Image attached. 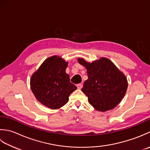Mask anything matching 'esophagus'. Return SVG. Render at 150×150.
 <instances>
[{"mask_svg": "<svg viewBox=\"0 0 150 150\" xmlns=\"http://www.w3.org/2000/svg\"><path fill=\"white\" fill-rule=\"evenodd\" d=\"M82 87H83V85H82V83H79L77 85V87L78 89H81Z\"/></svg>", "mask_w": 150, "mask_h": 150, "instance_id": "1", "label": "esophagus"}]
</instances>
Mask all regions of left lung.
<instances>
[{"label": "left lung", "mask_w": 150, "mask_h": 150, "mask_svg": "<svg viewBox=\"0 0 150 150\" xmlns=\"http://www.w3.org/2000/svg\"><path fill=\"white\" fill-rule=\"evenodd\" d=\"M78 61L87 69L88 79L81 91L88 97V103L99 111L115 108L126 93L127 80L125 75L108 58L101 57L92 63L83 58Z\"/></svg>", "instance_id": "1"}]
</instances>
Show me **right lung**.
<instances>
[{"instance_id":"right-lung-1","label":"right lung","mask_w":150,"mask_h":150,"mask_svg":"<svg viewBox=\"0 0 150 150\" xmlns=\"http://www.w3.org/2000/svg\"><path fill=\"white\" fill-rule=\"evenodd\" d=\"M68 63L57 56L47 58L30 79V87L36 99L52 109L62 108L76 90L65 70Z\"/></svg>"}]
</instances>
